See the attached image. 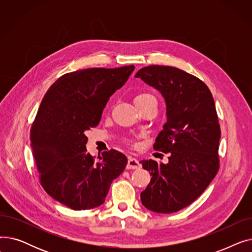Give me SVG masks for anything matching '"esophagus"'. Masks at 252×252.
Returning <instances> with one entry per match:
<instances>
[{
	"mask_svg": "<svg viewBox=\"0 0 252 252\" xmlns=\"http://www.w3.org/2000/svg\"><path fill=\"white\" fill-rule=\"evenodd\" d=\"M141 166L140 162L138 161V159H136V158L134 157H128V160H127V165L126 167L128 169H137Z\"/></svg>",
	"mask_w": 252,
	"mask_h": 252,
	"instance_id": "esophagus-1",
	"label": "esophagus"
}]
</instances>
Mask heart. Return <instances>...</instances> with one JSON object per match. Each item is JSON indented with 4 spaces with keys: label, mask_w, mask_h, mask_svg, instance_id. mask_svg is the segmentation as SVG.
<instances>
[{
    "label": "heart",
    "mask_w": 252,
    "mask_h": 252,
    "mask_svg": "<svg viewBox=\"0 0 252 252\" xmlns=\"http://www.w3.org/2000/svg\"><path fill=\"white\" fill-rule=\"evenodd\" d=\"M147 102L157 103L156 98L152 94H150V93H141V94L135 97V104H142V103H147Z\"/></svg>",
    "instance_id": "heart-1"
}]
</instances>
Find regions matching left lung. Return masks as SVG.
<instances>
[{"instance_id": "left-lung-1", "label": "left lung", "mask_w": 252, "mask_h": 252, "mask_svg": "<svg viewBox=\"0 0 252 252\" xmlns=\"http://www.w3.org/2000/svg\"><path fill=\"white\" fill-rule=\"evenodd\" d=\"M135 76L161 93L167 116L153 148L169 153L168 163L140 161L152 177L141 193L142 204L173 214L195 201L220 168V127L214 97L201 79L171 66H146Z\"/></svg>"}]
</instances>
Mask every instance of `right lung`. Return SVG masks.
<instances>
[{
	"mask_svg": "<svg viewBox=\"0 0 252 252\" xmlns=\"http://www.w3.org/2000/svg\"><path fill=\"white\" fill-rule=\"evenodd\" d=\"M135 66L87 68L59 77L46 93L31 128L39 182L55 200L74 210L101 205L127 158L111 149L97 159L87 152L86 131L96 127L113 93Z\"/></svg>",
	"mask_w": 252,
	"mask_h": 252,
	"instance_id": "add662e5",
	"label": "right lung"
}]
</instances>
